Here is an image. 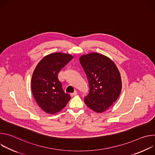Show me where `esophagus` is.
Returning <instances> with one entry per match:
<instances>
[{"mask_svg": "<svg viewBox=\"0 0 155 155\" xmlns=\"http://www.w3.org/2000/svg\"><path fill=\"white\" fill-rule=\"evenodd\" d=\"M77 91H74V92L72 93H71V96L72 97H73V96H75V95H77Z\"/></svg>", "mask_w": 155, "mask_h": 155, "instance_id": "34e87169", "label": "esophagus"}]
</instances>
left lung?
<instances>
[{"mask_svg":"<svg viewBox=\"0 0 155 155\" xmlns=\"http://www.w3.org/2000/svg\"><path fill=\"white\" fill-rule=\"evenodd\" d=\"M80 62L90 86L84 103L94 112H103L120 94L122 84L119 71L111 59L97 53L81 56Z\"/></svg>","mask_w":155,"mask_h":155,"instance_id":"left-lung-1","label":"left lung"}]
</instances>
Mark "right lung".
I'll list each match as a JSON object with an SVG mask.
<instances>
[{
    "instance_id": "1",
    "label": "right lung",
    "mask_w": 155,
    "mask_h": 155,
    "mask_svg": "<svg viewBox=\"0 0 155 155\" xmlns=\"http://www.w3.org/2000/svg\"><path fill=\"white\" fill-rule=\"evenodd\" d=\"M72 59L69 54L54 53L44 57L36 66L31 80L32 91L35 101L46 113L61 111L71 98L64 91L58 74Z\"/></svg>"
}]
</instances>
